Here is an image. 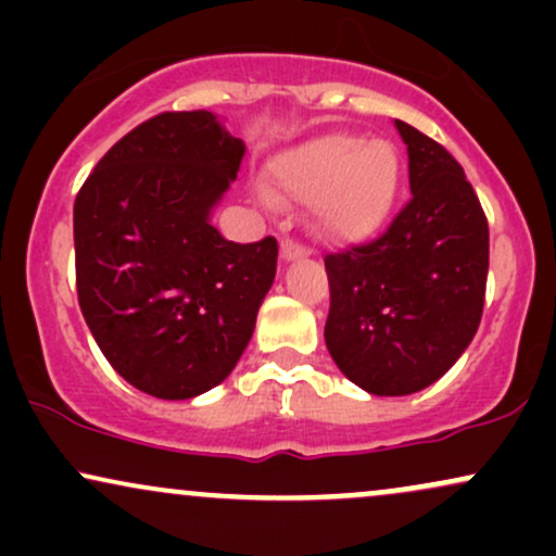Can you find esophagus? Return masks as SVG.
Listing matches in <instances>:
<instances>
[{"mask_svg":"<svg viewBox=\"0 0 556 556\" xmlns=\"http://www.w3.org/2000/svg\"><path fill=\"white\" fill-rule=\"evenodd\" d=\"M303 256H308V248H305L303 242H298L292 238L282 240V258L285 261H295V258H303Z\"/></svg>","mask_w":556,"mask_h":556,"instance_id":"obj_1","label":"esophagus"}]
</instances>
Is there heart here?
I'll return each instance as SVG.
<instances>
[{
    "mask_svg": "<svg viewBox=\"0 0 556 556\" xmlns=\"http://www.w3.org/2000/svg\"><path fill=\"white\" fill-rule=\"evenodd\" d=\"M400 188V159L387 140L329 132L271 164V198L314 201L324 229L361 238L384 222Z\"/></svg>",
    "mask_w": 556,
    "mask_h": 556,
    "instance_id": "b5f03b06",
    "label": "heart"
}]
</instances>
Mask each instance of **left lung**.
<instances>
[{
    "mask_svg": "<svg viewBox=\"0 0 556 556\" xmlns=\"http://www.w3.org/2000/svg\"><path fill=\"white\" fill-rule=\"evenodd\" d=\"M394 125L410 201L379 238L324 256V340L340 371L381 397L420 392L455 366L481 324L489 274V222L457 159Z\"/></svg>",
    "mask_w": 556,
    "mask_h": 556,
    "instance_id": "1",
    "label": "left lung"
}]
</instances>
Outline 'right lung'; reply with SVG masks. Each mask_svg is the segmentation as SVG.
<instances>
[{"label": "right lung", "instance_id": "add662e5", "mask_svg": "<svg viewBox=\"0 0 556 556\" xmlns=\"http://www.w3.org/2000/svg\"><path fill=\"white\" fill-rule=\"evenodd\" d=\"M245 156L206 110L162 112L75 195V285L96 344L140 392L190 400L227 379L277 271V240L232 242L208 212Z\"/></svg>", "mask_w": 556, "mask_h": 556}]
</instances>
